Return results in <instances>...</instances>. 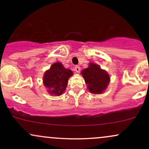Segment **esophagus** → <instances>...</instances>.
<instances>
[{"label": "esophagus", "mask_w": 149, "mask_h": 149, "mask_svg": "<svg viewBox=\"0 0 149 149\" xmlns=\"http://www.w3.org/2000/svg\"><path fill=\"white\" fill-rule=\"evenodd\" d=\"M75 69V71H76L77 73H79L80 71V68L79 66H75V69Z\"/></svg>", "instance_id": "obj_1"}]
</instances>
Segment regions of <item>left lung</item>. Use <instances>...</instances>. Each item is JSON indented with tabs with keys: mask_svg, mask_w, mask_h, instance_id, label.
<instances>
[{
	"mask_svg": "<svg viewBox=\"0 0 149 149\" xmlns=\"http://www.w3.org/2000/svg\"><path fill=\"white\" fill-rule=\"evenodd\" d=\"M81 73L91 93H102L109 85L110 80L109 74L101 69L99 65L90 63V66L83 70Z\"/></svg>",
	"mask_w": 149,
	"mask_h": 149,
	"instance_id": "8db88e82",
	"label": "left lung"
}]
</instances>
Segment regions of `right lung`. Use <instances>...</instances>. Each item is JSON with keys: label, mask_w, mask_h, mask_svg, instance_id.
Returning a JSON list of instances; mask_svg holds the SVG:
<instances>
[{"label": "right lung", "mask_w": 149, "mask_h": 149, "mask_svg": "<svg viewBox=\"0 0 149 149\" xmlns=\"http://www.w3.org/2000/svg\"><path fill=\"white\" fill-rule=\"evenodd\" d=\"M73 75L70 69H65L59 62L54 63L43 76L44 85L51 95L59 96L64 92L68 80Z\"/></svg>", "instance_id": "1"}]
</instances>
